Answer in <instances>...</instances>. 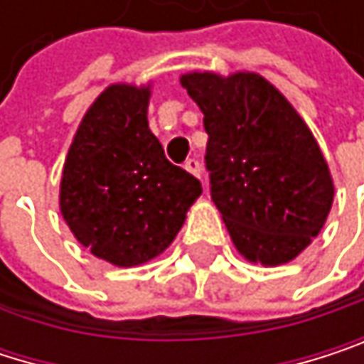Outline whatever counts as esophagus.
I'll list each match as a JSON object with an SVG mask.
<instances>
[{
	"label": "esophagus",
	"mask_w": 364,
	"mask_h": 364,
	"mask_svg": "<svg viewBox=\"0 0 364 364\" xmlns=\"http://www.w3.org/2000/svg\"><path fill=\"white\" fill-rule=\"evenodd\" d=\"M184 169H186L188 173H193V176L201 178V165H199V161H197V159H188V161L184 163Z\"/></svg>",
	"instance_id": "1"
}]
</instances>
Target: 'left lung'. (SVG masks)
<instances>
[{
	"label": "left lung",
	"mask_w": 364,
	"mask_h": 364,
	"mask_svg": "<svg viewBox=\"0 0 364 364\" xmlns=\"http://www.w3.org/2000/svg\"><path fill=\"white\" fill-rule=\"evenodd\" d=\"M180 83L203 113L210 195L236 249L262 266L291 262L320 234L335 197L309 126L255 73H188Z\"/></svg>",
	"instance_id": "left-lung-1"
}]
</instances>
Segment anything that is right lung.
Listing matches in <instances>:
<instances>
[{
	"label": "right lung",
	"mask_w": 364,
	"mask_h": 364,
	"mask_svg": "<svg viewBox=\"0 0 364 364\" xmlns=\"http://www.w3.org/2000/svg\"><path fill=\"white\" fill-rule=\"evenodd\" d=\"M148 102L150 85H109L77 128L60 184L75 238L122 268L161 255L201 195V182L167 161Z\"/></svg>",
	"instance_id": "add662e5"
}]
</instances>
